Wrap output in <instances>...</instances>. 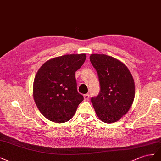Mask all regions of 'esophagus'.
I'll return each instance as SVG.
<instances>
[{
    "mask_svg": "<svg viewBox=\"0 0 161 161\" xmlns=\"http://www.w3.org/2000/svg\"><path fill=\"white\" fill-rule=\"evenodd\" d=\"M89 97H90V95L88 94H86L84 95V98L85 100H88Z\"/></svg>",
    "mask_w": 161,
    "mask_h": 161,
    "instance_id": "34e87169",
    "label": "esophagus"
}]
</instances>
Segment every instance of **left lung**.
<instances>
[{"label":"left lung","instance_id":"obj_1","mask_svg":"<svg viewBox=\"0 0 161 161\" xmlns=\"http://www.w3.org/2000/svg\"><path fill=\"white\" fill-rule=\"evenodd\" d=\"M92 65L96 69L100 86L99 94L91 98L98 117L112 123L128 112L135 96V84L127 66L106 54H92Z\"/></svg>","mask_w":161,"mask_h":161}]
</instances>
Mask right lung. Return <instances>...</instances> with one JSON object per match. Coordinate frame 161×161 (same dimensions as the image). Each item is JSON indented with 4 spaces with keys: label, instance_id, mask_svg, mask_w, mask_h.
<instances>
[{
    "label": "right lung",
    "instance_id": "1",
    "mask_svg": "<svg viewBox=\"0 0 161 161\" xmlns=\"http://www.w3.org/2000/svg\"><path fill=\"white\" fill-rule=\"evenodd\" d=\"M86 58V54L63 55L50 59L38 69L33 84L34 99L48 120L68 121L83 101V96L77 92L75 75Z\"/></svg>",
    "mask_w": 161,
    "mask_h": 161
}]
</instances>
